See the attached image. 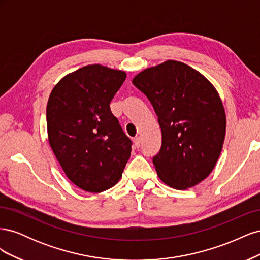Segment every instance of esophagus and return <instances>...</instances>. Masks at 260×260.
<instances>
[{
	"instance_id": "34e87169",
	"label": "esophagus",
	"mask_w": 260,
	"mask_h": 260,
	"mask_svg": "<svg viewBox=\"0 0 260 260\" xmlns=\"http://www.w3.org/2000/svg\"><path fill=\"white\" fill-rule=\"evenodd\" d=\"M133 141H135V145H136L137 147H139V146H140V143H141V137H140V136L136 137L135 140H133Z\"/></svg>"
}]
</instances>
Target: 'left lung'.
<instances>
[{"label": "left lung", "instance_id": "left-lung-1", "mask_svg": "<svg viewBox=\"0 0 260 260\" xmlns=\"http://www.w3.org/2000/svg\"><path fill=\"white\" fill-rule=\"evenodd\" d=\"M132 83L151 102L161 129L153 164L164 183L186 190L205 180L222 151L226 119L212 83L184 62L144 69Z\"/></svg>", "mask_w": 260, "mask_h": 260}]
</instances>
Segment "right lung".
Wrapping results in <instances>:
<instances>
[{
  "label": "right lung",
  "instance_id": "right-lung-1",
  "mask_svg": "<svg viewBox=\"0 0 260 260\" xmlns=\"http://www.w3.org/2000/svg\"><path fill=\"white\" fill-rule=\"evenodd\" d=\"M125 77L122 70L88 65L61 78L50 94L49 143L67 178L83 191L114 186L130 158L131 141L109 108Z\"/></svg>",
  "mask_w": 260,
  "mask_h": 260
}]
</instances>
